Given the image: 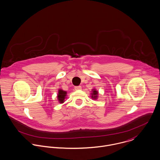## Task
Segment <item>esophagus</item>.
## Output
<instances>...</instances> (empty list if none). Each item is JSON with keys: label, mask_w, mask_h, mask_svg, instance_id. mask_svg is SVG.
Listing matches in <instances>:
<instances>
[{"label": "esophagus", "mask_w": 160, "mask_h": 160, "mask_svg": "<svg viewBox=\"0 0 160 160\" xmlns=\"http://www.w3.org/2000/svg\"><path fill=\"white\" fill-rule=\"evenodd\" d=\"M75 89L76 90H81V89H82V87H81V86H76V87H75Z\"/></svg>", "instance_id": "esophagus-1"}]
</instances>
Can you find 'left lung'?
Here are the masks:
<instances>
[{
  "label": "left lung",
  "mask_w": 160,
  "mask_h": 160,
  "mask_svg": "<svg viewBox=\"0 0 160 160\" xmlns=\"http://www.w3.org/2000/svg\"><path fill=\"white\" fill-rule=\"evenodd\" d=\"M98 91H97L95 89H93L92 90V93H91L92 98H93L94 100H97V98H98Z\"/></svg>",
  "instance_id": "1"
}]
</instances>
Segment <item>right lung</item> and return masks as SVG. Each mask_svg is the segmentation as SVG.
Returning a JSON list of instances; mask_svg holds the SVG:
<instances>
[{
    "label": "right lung",
    "instance_id": "add662e5",
    "mask_svg": "<svg viewBox=\"0 0 160 160\" xmlns=\"http://www.w3.org/2000/svg\"><path fill=\"white\" fill-rule=\"evenodd\" d=\"M66 96H67V92L63 91L62 89H60L58 90V95H57V98H58V100L59 103H63L65 101Z\"/></svg>",
    "mask_w": 160,
    "mask_h": 160
}]
</instances>
